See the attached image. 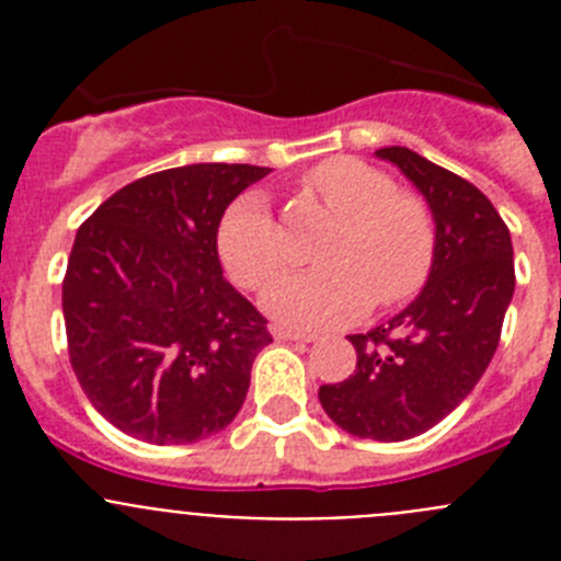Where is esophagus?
<instances>
[{
	"instance_id": "34e87169",
	"label": "esophagus",
	"mask_w": 561,
	"mask_h": 561,
	"mask_svg": "<svg viewBox=\"0 0 561 561\" xmlns=\"http://www.w3.org/2000/svg\"><path fill=\"white\" fill-rule=\"evenodd\" d=\"M272 334H275V340H284V342H314L317 340V334H309V331L275 329Z\"/></svg>"
}]
</instances>
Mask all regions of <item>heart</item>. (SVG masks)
I'll list each match as a JSON object with an SVG mask.
<instances>
[{
  "instance_id": "obj_1",
  "label": "heart",
  "mask_w": 561,
  "mask_h": 561,
  "mask_svg": "<svg viewBox=\"0 0 561 561\" xmlns=\"http://www.w3.org/2000/svg\"><path fill=\"white\" fill-rule=\"evenodd\" d=\"M306 187L336 219L320 250V270L289 272L264 291L266 314L289 329H325L365 314L368 306H399L419 295L435 261L430 207L396 191L381 168L356 157H331L306 173ZM227 275L257 289L286 261L284 232L261 193L238 196L216 230Z\"/></svg>"
}]
</instances>
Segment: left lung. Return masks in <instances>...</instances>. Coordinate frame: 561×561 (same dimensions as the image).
I'll return each instance as SVG.
<instances>
[{"mask_svg":"<svg viewBox=\"0 0 561 561\" xmlns=\"http://www.w3.org/2000/svg\"><path fill=\"white\" fill-rule=\"evenodd\" d=\"M427 199L435 261L408 309L351 334L356 370L323 385L320 404L356 438L408 440L447 419L489 368L514 295L512 232L472 182L410 148L376 151Z\"/></svg>","mask_w":561,"mask_h":561,"instance_id":"8db88e82","label":"left lung"}]
</instances>
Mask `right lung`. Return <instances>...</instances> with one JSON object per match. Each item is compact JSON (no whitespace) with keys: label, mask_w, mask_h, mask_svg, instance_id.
<instances>
[{"label":"right lung","mask_w":561,"mask_h":561,"mask_svg":"<svg viewBox=\"0 0 561 561\" xmlns=\"http://www.w3.org/2000/svg\"><path fill=\"white\" fill-rule=\"evenodd\" d=\"M270 168L196 162L112 193L81 227L64 275L69 362L92 408L146 444L221 433L272 342L225 280L216 230Z\"/></svg>","instance_id":"obj_1"}]
</instances>
